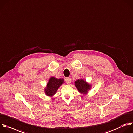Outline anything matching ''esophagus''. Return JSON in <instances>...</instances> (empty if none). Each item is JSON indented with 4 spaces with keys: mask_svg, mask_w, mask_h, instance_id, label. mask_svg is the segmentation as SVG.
Here are the masks:
<instances>
[{
    "mask_svg": "<svg viewBox=\"0 0 133 133\" xmlns=\"http://www.w3.org/2000/svg\"><path fill=\"white\" fill-rule=\"evenodd\" d=\"M66 82L68 84H70L71 82V78L70 77H67L66 79Z\"/></svg>",
    "mask_w": 133,
    "mask_h": 133,
    "instance_id": "1",
    "label": "esophagus"
}]
</instances>
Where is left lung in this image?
I'll use <instances>...</instances> for the list:
<instances>
[{
  "label": "left lung",
  "instance_id": "8db88e82",
  "mask_svg": "<svg viewBox=\"0 0 133 133\" xmlns=\"http://www.w3.org/2000/svg\"><path fill=\"white\" fill-rule=\"evenodd\" d=\"M74 84L78 91L83 94H87L88 91L91 88V85L88 83L83 79H79L75 81Z\"/></svg>",
  "mask_w": 133,
  "mask_h": 133
}]
</instances>
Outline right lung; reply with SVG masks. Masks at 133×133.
Masks as SVG:
<instances>
[{
  "mask_svg": "<svg viewBox=\"0 0 133 133\" xmlns=\"http://www.w3.org/2000/svg\"><path fill=\"white\" fill-rule=\"evenodd\" d=\"M63 78H57L55 77H51L46 87L44 89V92L47 96H52L54 95L59 88L64 83Z\"/></svg>",
  "mask_w": 133,
  "mask_h": 133,
  "instance_id": "obj_1",
  "label": "right lung"
}]
</instances>
